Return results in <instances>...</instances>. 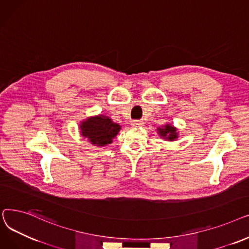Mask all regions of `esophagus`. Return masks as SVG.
<instances>
[{"instance_id":"34e87169","label":"esophagus","mask_w":249,"mask_h":249,"mask_svg":"<svg viewBox=\"0 0 249 249\" xmlns=\"http://www.w3.org/2000/svg\"><path fill=\"white\" fill-rule=\"evenodd\" d=\"M132 125L133 126H143L144 125V122L143 121H133Z\"/></svg>"}]
</instances>
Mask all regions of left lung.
<instances>
[{
    "label": "left lung",
    "mask_w": 249,
    "mask_h": 249,
    "mask_svg": "<svg viewBox=\"0 0 249 249\" xmlns=\"http://www.w3.org/2000/svg\"><path fill=\"white\" fill-rule=\"evenodd\" d=\"M157 131L162 139L167 141H174L178 138V136H177L178 133L176 132V128L171 124H165L163 127H158Z\"/></svg>",
    "instance_id": "obj_1"
}]
</instances>
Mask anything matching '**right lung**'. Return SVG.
Returning a JSON list of instances; mask_svg holds the SVG:
<instances>
[{"label": "right lung", "instance_id": "right-lung-1", "mask_svg": "<svg viewBox=\"0 0 249 249\" xmlns=\"http://www.w3.org/2000/svg\"><path fill=\"white\" fill-rule=\"evenodd\" d=\"M81 135L87 138L91 144L103 147L112 143L121 131V125L113 123L108 116L97 115L86 118L80 124Z\"/></svg>", "mask_w": 249, "mask_h": 249}]
</instances>
